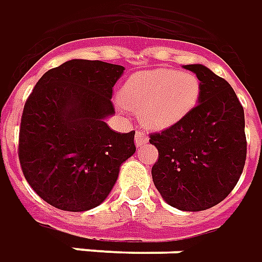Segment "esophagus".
<instances>
[{
  "label": "esophagus",
  "instance_id": "34e87169",
  "mask_svg": "<svg viewBox=\"0 0 262 262\" xmlns=\"http://www.w3.org/2000/svg\"><path fill=\"white\" fill-rule=\"evenodd\" d=\"M148 141H149L148 133L144 131V129H138L137 134H135V145H137V148H141V146L146 145Z\"/></svg>",
  "mask_w": 262,
  "mask_h": 262
}]
</instances>
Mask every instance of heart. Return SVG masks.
Wrapping results in <instances>:
<instances>
[{
	"label": "heart",
	"instance_id": "heart-1",
	"mask_svg": "<svg viewBox=\"0 0 262 262\" xmlns=\"http://www.w3.org/2000/svg\"><path fill=\"white\" fill-rule=\"evenodd\" d=\"M202 96V81L192 72L151 69L131 76L121 90L129 110L142 111L148 127L166 128L193 110Z\"/></svg>",
	"mask_w": 262,
	"mask_h": 262
}]
</instances>
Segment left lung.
<instances>
[{"label":"left lung","mask_w":262,"mask_h":262,"mask_svg":"<svg viewBox=\"0 0 262 262\" xmlns=\"http://www.w3.org/2000/svg\"><path fill=\"white\" fill-rule=\"evenodd\" d=\"M202 81L199 104L185 118L151 134L158 161L152 179L172 207L210 209L234 189L244 169V110L233 87L203 64H186Z\"/></svg>","instance_id":"obj_1"}]
</instances>
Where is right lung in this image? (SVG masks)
<instances>
[{"instance_id": "1", "label": "right lung", "mask_w": 262, "mask_h": 262, "mask_svg": "<svg viewBox=\"0 0 262 262\" xmlns=\"http://www.w3.org/2000/svg\"><path fill=\"white\" fill-rule=\"evenodd\" d=\"M124 66L73 59L48 70L33 87L19 127L18 157L33 190L56 209L97 207L134 155L135 131L104 121L116 114L113 87Z\"/></svg>"}]
</instances>
